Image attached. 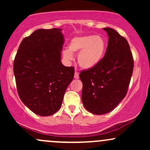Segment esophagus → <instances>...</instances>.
Wrapping results in <instances>:
<instances>
[{"mask_svg":"<svg viewBox=\"0 0 150 150\" xmlns=\"http://www.w3.org/2000/svg\"><path fill=\"white\" fill-rule=\"evenodd\" d=\"M74 77H75V79H78L79 78V73H78V72L75 71V75H74Z\"/></svg>","mask_w":150,"mask_h":150,"instance_id":"esophagus-1","label":"esophagus"}]
</instances>
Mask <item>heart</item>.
Returning a JSON list of instances; mask_svg holds the SVG:
<instances>
[{"mask_svg":"<svg viewBox=\"0 0 150 150\" xmlns=\"http://www.w3.org/2000/svg\"><path fill=\"white\" fill-rule=\"evenodd\" d=\"M106 42L101 36L83 35L74 37L69 42L68 49L63 51L65 59L70 61L73 53H78L77 61L85 69H90L97 65L104 58L106 51Z\"/></svg>","mask_w":150,"mask_h":150,"instance_id":"obj_1","label":"heart"}]
</instances>
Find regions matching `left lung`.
<instances>
[{
    "mask_svg": "<svg viewBox=\"0 0 150 150\" xmlns=\"http://www.w3.org/2000/svg\"><path fill=\"white\" fill-rule=\"evenodd\" d=\"M103 30L108 36L104 57L95 67L80 73L82 103L87 111L97 115L111 111L125 97L134 67L125 38L113 29Z\"/></svg>",
    "mask_w": 150,
    "mask_h": 150,
    "instance_id": "obj_1",
    "label": "left lung"
}]
</instances>
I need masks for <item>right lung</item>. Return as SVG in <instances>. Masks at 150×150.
Instances as JSON below:
<instances>
[{
    "mask_svg": "<svg viewBox=\"0 0 150 150\" xmlns=\"http://www.w3.org/2000/svg\"><path fill=\"white\" fill-rule=\"evenodd\" d=\"M61 29H39L22 41L13 64L18 92L22 102L42 116L61 108L73 67L62 64L64 37Z\"/></svg>",
    "mask_w": 150,
    "mask_h": 150,
    "instance_id": "obj_1",
    "label": "right lung"
}]
</instances>
